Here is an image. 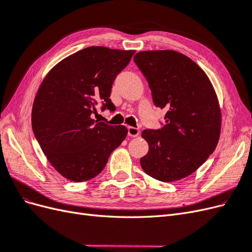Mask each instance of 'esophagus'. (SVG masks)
Returning a JSON list of instances; mask_svg holds the SVG:
<instances>
[{
    "mask_svg": "<svg viewBox=\"0 0 252 252\" xmlns=\"http://www.w3.org/2000/svg\"><path fill=\"white\" fill-rule=\"evenodd\" d=\"M140 134V130L135 127H128V135L131 136V138H135Z\"/></svg>",
    "mask_w": 252,
    "mask_h": 252,
    "instance_id": "obj_1",
    "label": "esophagus"
}]
</instances>
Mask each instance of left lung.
Segmentation results:
<instances>
[{
    "mask_svg": "<svg viewBox=\"0 0 252 252\" xmlns=\"http://www.w3.org/2000/svg\"><path fill=\"white\" fill-rule=\"evenodd\" d=\"M134 63L145 75L157 107L166 108V124L145 129L149 145L143 170L161 182L193 173L215 151L222 125L216 90L202 68L174 50L140 51Z\"/></svg>",
    "mask_w": 252,
    "mask_h": 252,
    "instance_id": "1",
    "label": "left lung"
}]
</instances>
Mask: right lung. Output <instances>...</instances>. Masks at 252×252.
Segmentation results:
<instances>
[{
	"mask_svg": "<svg viewBox=\"0 0 252 252\" xmlns=\"http://www.w3.org/2000/svg\"><path fill=\"white\" fill-rule=\"evenodd\" d=\"M135 50L91 46L63 59L42 81L32 105L33 133L49 163L72 182L94 179L126 138L125 126L95 122L98 102L111 111V87Z\"/></svg>",
	"mask_w": 252,
	"mask_h": 252,
	"instance_id": "1",
	"label": "right lung"
}]
</instances>
